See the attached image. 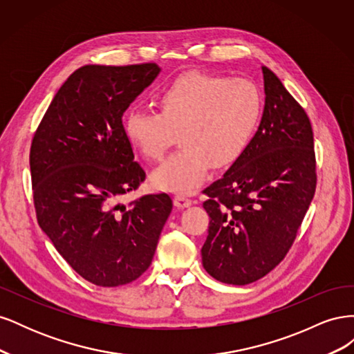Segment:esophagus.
Instances as JSON below:
<instances>
[{
	"label": "esophagus",
	"mask_w": 354,
	"mask_h": 354,
	"mask_svg": "<svg viewBox=\"0 0 354 354\" xmlns=\"http://www.w3.org/2000/svg\"><path fill=\"white\" fill-rule=\"evenodd\" d=\"M174 205L178 208H186L189 205H192V199L185 196V195H176L174 198Z\"/></svg>",
	"instance_id": "esophagus-1"
}]
</instances>
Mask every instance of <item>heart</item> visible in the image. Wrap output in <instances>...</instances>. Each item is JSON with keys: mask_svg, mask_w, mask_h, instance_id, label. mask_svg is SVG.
I'll return each instance as SVG.
<instances>
[{"mask_svg": "<svg viewBox=\"0 0 354 354\" xmlns=\"http://www.w3.org/2000/svg\"><path fill=\"white\" fill-rule=\"evenodd\" d=\"M158 108H131L124 116V133L151 160L162 159L180 134L183 147L152 178L158 189L190 194L211 165L226 168L243 155L260 124L263 97L246 78L187 72L160 90Z\"/></svg>", "mask_w": 354, "mask_h": 354, "instance_id": "heart-1", "label": "heart"}]
</instances>
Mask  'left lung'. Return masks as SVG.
Listing matches in <instances>:
<instances>
[{
	"label": "left lung",
	"instance_id": "1",
	"mask_svg": "<svg viewBox=\"0 0 354 354\" xmlns=\"http://www.w3.org/2000/svg\"><path fill=\"white\" fill-rule=\"evenodd\" d=\"M259 131L220 180L202 190L209 216L202 264L214 279L248 285L291 250L317 183L313 130L303 106L266 66Z\"/></svg>",
	"mask_w": 354,
	"mask_h": 354
}]
</instances>
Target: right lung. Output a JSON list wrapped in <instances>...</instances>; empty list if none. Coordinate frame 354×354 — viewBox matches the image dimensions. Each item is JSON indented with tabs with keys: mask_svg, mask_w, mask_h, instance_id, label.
Returning a JSON list of instances; mask_svg holds the SVG:
<instances>
[{
	"mask_svg": "<svg viewBox=\"0 0 354 354\" xmlns=\"http://www.w3.org/2000/svg\"><path fill=\"white\" fill-rule=\"evenodd\" d=\"M158 73L155 62L77 69L30 143L39 227L72 269L97 286L127 285L149 269L173 209L167 194L118 203L146 178L124 133L122 113Z\"/></svg>",
	"mask_w": 354,
	"mask_h": 354,
	"instance_id": "1",
	"label": "right lung"
}]
</instances>
